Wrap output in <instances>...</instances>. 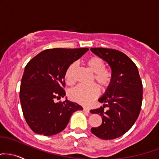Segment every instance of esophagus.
<instances>
[{"mask_svg":"<svg viewBox=\"0 0 159 159\" xmlns=\"http://www.w3.org/2000/svg\"><path fill=\"white\" fill-rule=\"evenodd\" d=\"M84 112H89V109L84 107Z\"/></svg>","mask_w":159,"mask_h":159,"instance_id":"1","label":"esophagus"}]
</instances>
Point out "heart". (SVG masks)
Returning <instances> with one entry per match:
<instances>
[{
  "label": "heart",
  "mask_w": 159,
  "mask_h": 159,
  "mask_svg": "<svg viewBox=\"0 0 159 159\" xmlns=\"http://www.w3.org/2000/svg\"><path fill=\"white\" fill-rule=\"evenodd\" d=\"M87 65L94 72V80L103 89H107L112 81V72L106 68V64L98 56H93L87 59ZM77 68V63H72L66 69L64 79L67 84H72L75 81V73ZM100 95V89L97 84L90 86L78 85L72 88L69 93L70 98L82 105H89Z\"/></svg>",
  "instance_id": "obj_1"
}]
</instances>
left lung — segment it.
<instances>
[{"instance_id":"left-lung-1","label":"left lung","mask_w":159,"mask_h":159,"mask_svg":"<svg viewBox=\"0 0 159 159\" xmlns=\"http://www.w3.org/2000/svg\"><path fill=\"white\" fill-rule=\"evenodd\" d=\"M91 51L110 64L112 81L105 94L99 98L101 107L92 110L102 117V124L92 127L95 135L104 140L115 139L133 127L140 113L143 86L135 63L122 52L113 49L91 48ZM105 106L109 108L104 111Z\"/></svg>"}]
</instances>
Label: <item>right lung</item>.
Returning <instances> with one entry per match:
<instances>
[{
    "label": "right lung",
    "mask_w": 159,
    "mask_h": 159,
    "mask_svg": "<svg viewBox=\"0 0 159 159\" xmlns=\"http://www.w3.org/2000/svg\"><path fill=\"white\" fill-rule=\"evenodd\" d=\"M88 48H54L43 50L29 61L20 89L24 118L34 133L45 136L64 130L72 114L81 106L66 99L64 74L72 63L81 58Z\"/></svg>",
    "instance_id": "right-lung-1"
}]
</instances>
